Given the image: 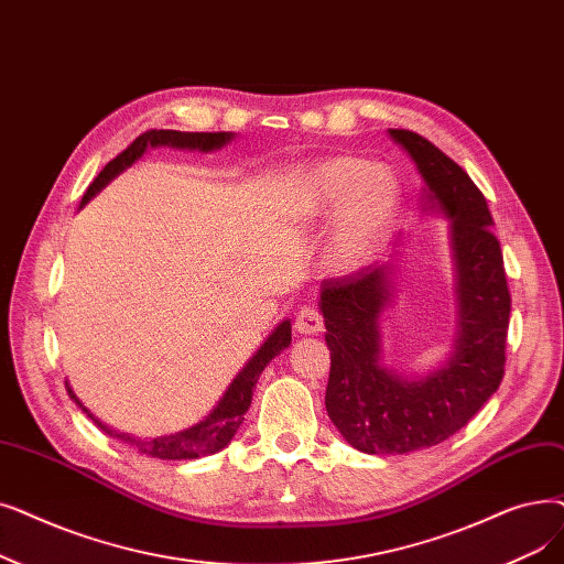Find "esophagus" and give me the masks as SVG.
<instances>
[{"mask_svg": "<svg viewBox=\"0 0 564 564\" xmlns=\"http://www.w3.org/2000/svg\"><path fill=\"white\" fill-rule=\"evenodd\" d=\"M323 315H321V311L317 308H313V306H304L300 313H297V317H295V332H300V334H317V332H323Z\"/></svg>", "mask_w": 564, "mask_h": 564, "instance_id": "obj_1", "label": "esophagus"}]
</instances>
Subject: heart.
<instances>
[{
    "mask_svg": "<svg viewBox=\"0 0 564 564\" xmlns=\"http://www.w3.org/2000/svg\"><path fill=\"white\" fill-rule=\"evenodd\" d=\"M302 209L325 216L332 209L329 262L348 272L373 253L401 205V182L384 163L336 156L311 167L302 182Z\"/></svg>",
    "mask_w": 564,
    "mask_h": 564,
    "instance_id": "heart-1",
    "label": "heart"
}]
</instances>
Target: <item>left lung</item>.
<instances>
[{
  "label": "left lung",
  "mask_w": 564,
  "mask_h": 564,
  "mask_svg": "<svg viewBox=\"0 0 564 564\" xmlns=\"http://www.w3.org/2000/svg\"><path fill=\"white\" fill-rule=\"evenodd\" d=\"M417 165L426 200L449 218L456 338L449 359L424 378L382 364V311L394 297L397 264L366 267L323 283L321 313L332 369L325 405L348 445L364 454H410L468 424L505 376L511 295L494 216L465 170L414 131L389 129Z\"/></svg>",
  "instance_id": "8db88e82"
}]
</instances>
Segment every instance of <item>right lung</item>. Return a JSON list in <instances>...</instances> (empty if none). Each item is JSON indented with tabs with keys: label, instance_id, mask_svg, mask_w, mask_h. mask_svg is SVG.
Listing matches in <instances>:
<instances>
[{
	"label": "right lung",
	"instance_id": "right-lung-1",
	"mask_svg": "<svg viewBox=\"0 0 564 564\" xmlns=\"http://www.w3.org/2000/svg\"><path fill=\"white\" fill-rule=\"evenodd\" d=\"M235 138V133H184V131H165V129H154L147 131L142 135H138L124 152L117 154L96 177L87 193L83 195L80 207H85L96 193H99L110 180H115L119 173H124L129 165H133L144 152L147 147H177V150H198V152H212V150H221L224 144H228ZM292 334H290V321H283L272 334L267 336V340L260 346V350L247 361V366L237 373V378L230 382L228 391L224 394V399L218 401V405L207 414L203 422H198L195 426L180 431V433H170V435H161V437H135L129 433H119L112 431L110 426H106L101 420H96L94 414L80 403V399L73 394L70 384L66 382V391L68 397L76 401L83 412H87V417L94 420V424L99 426L101 431H106L108 435L121 440L131 447H135L140 454H147L152 458H163V460H184V458H200V456H209L221 452L226 445H230V440L235 437L237 429L243 422V414H247L251 399H253V389L258 384L260 373L264 371V366L272 361L281 350H285L290 346Z\"/></svg>",
	"mask_w": 564,
	"mask_h": 564
}]
</instances>
